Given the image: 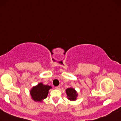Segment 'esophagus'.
I'll return each mask as SVG.
<instances>
[{
	"label": "esophagus",
	"mask_w": 121,
	"mask_h": 121,
	"mask_svg": "<svg viewBox=\"0 0 121 121\" xmlns=\"http://www.w3.org/2000/svg\"><path fill=\"white\" fill-rule=\"evenodd\" d=\"M56 88L57 90H60V86H58L56 87Z\"/></svg>",
	"instance_id": "34e87169"
}]
</instances>
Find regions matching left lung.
I'll return each mask as SVG.
<instances>
[{"mask_svg": "<svg viewBox=\"0 0 121 121\" xmlns=\"http://www.w3.org/2000/svg\"><path fill=\"white\" fill-rule=\"evenodd\" d=\"M67 95V98L70 101H75L78 97V93L73 87H69L65 90Z\"/></svg>", "mask_w": 121, "mask_h": 121, "instance_id": "left-lung-1", "label": "left lung"}]
</instances>
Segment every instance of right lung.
Returning a JSON list of instances; mask_svg holds the SVG:
<instances>
[{
  "instance_id": "1",
  "label": "right lung",
  "mask_w": 121,
  "mask_h": 121,
  "mask_svg": "<svg viewBox=\"0 0 121 121\" xmlns=\"http://www.w3.org/2000/svg\"><path fill=\"white\" fill-rule=\"evenodd\" d=\"M52 87L50 86L44 85L42 83H39L30 90V94L31 99L35 102H42L47 97L49 90Z\"/></svg>"
}]
</instances>
